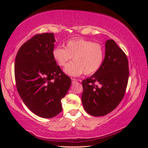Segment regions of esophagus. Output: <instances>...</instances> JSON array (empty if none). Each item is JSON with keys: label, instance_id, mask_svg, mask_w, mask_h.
<instances>
[{"label": "esophagus", "instance_id": "1", "mask_svg": "<svg viewBox=\"0 0 148 148\" xmlns=\"http://www.w3.org/2000/svg\"><path fill=\"white\" fill-rule=\"evenodd\" d=\"M77 82V80L76 79H75V78H72V84H75V83H76Z\"/></svg>", "mask_w": 148, "mask_h": 148}]
</instances>
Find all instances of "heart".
<instances>
[{
  "label": "heart",
  "mask_w": 148,
  "mask_h": 148,
  "mask_svg": "<svg viewBox=\"0 0 148 148\" xmlns=\"http://www.w3.org/2000/svg\"><path fill=\"white\" fill-rule=\"evenodd\" d=\"M52 56L60 66H64L73 57L74 61L70 62L64 69L67 75L78 76L83 73L91 75L98 71L103 64L104 49L99 43L76 38L67 41L64 48L55 47Z\"/></svg>",
  "instance_id": "heart-1"
}]
</instances>
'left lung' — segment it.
I'll list each match as a JSON object with an SVG mask.
<instances>
[{
	"label": "left lung",
	"mask_w": 148,
	"mask_h": 148,
	"mask_svg": "<svg viewBox=\"0 0 148 148\" xmlns=\"http://www.w3.org/2000/svg\"><path fill=\"white\" fill-rule=\"evenodd\" d=\"M129 76L126 54L114 40H108L103 64L98 71L82 82L85 110L92 116H103L113 111L123 99Z\"/></svg>",
	"instance_id": "1"
}]
</instances>
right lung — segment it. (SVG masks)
Segmentation results:
<instances>
[{
  "instance_id": "1",
  "label": "right lung",
  "mask_w": 148,
  "mask_h": 148,
  "mask_svg": "<svg viewBox=\"0 0 148 148\" xmlns=\"http://www.w3.org/2000/svg\"><path fill=\"white\" fill-rule=\"evenodd\" d=\"M53 33L38 34L20 47L14 73L18 93L36 116L51 118L62 111L61 99L72 83L52 56Z\"/></svg>"
}]
</instances>
